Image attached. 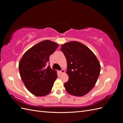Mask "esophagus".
Masks as SVG:
<instances>
[{
    "instance_id": "obj_1",
    "label": "esophagus",
    "mask_w": 123,
    "mask_h": 123,
    "mask_svg": "<svg viewBox=\"0 0 123 123\" xmlns=\"http://www.w3.org/2000/svg\"><path fill=\"white\" fill-rule=\"evenodd\" d=\"M60 73H65V70L64 69H62L60 71Z\"/></svg>"
}]
</instances>
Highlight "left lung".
<instances>
[{"label": "left lung", "mask_w": 123, "mask_h": 123, "mask_svg": "<svg viewBox=\"0 0 123 123\" xmlns=\"http://www.w3.org/2000/svg\"><path fill=\"white\" fill-rule=\"evenodd\" d=\"M67 62L69 80L64 86L71 95L81 96L94 87L99 75L100 65L95 54L80 43L73 41L61 45Z\"/></svg>", "instance_id": "left-lung-1"}]
</instances>
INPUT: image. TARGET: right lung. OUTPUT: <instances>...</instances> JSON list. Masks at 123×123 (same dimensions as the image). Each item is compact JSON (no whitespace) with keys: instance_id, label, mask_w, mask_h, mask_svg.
Masks as SVG:
<instances>
[{"instance_id":"1","label":"right lung","mask_w":123,"mask_h":123,"mask_svg":"<svg viewBox=\"0 0 123 123\" xmlns=\"http://www.w3.org/2000/svg\"><path fill=\"white\" fill-rule=\"evenodd\" d=\"M58 44L49 40L42 41L26 51L19 63L20 75L25 87L33 95L48 94L57 75L50 68V56Z\"/></svg>"}]
</instances>
